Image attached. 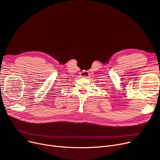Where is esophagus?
Wrapping results in <instances>:
<instances>
[{"mask_svg":"<svg viewBox=\"0 0 160 160\" xmlns=\"http://www.w3.org/2000/svg\"><path fill=\"white\" fill-rule=\"evenodd\" d=\"M80 76H81V77H89V73L88 71H82V72H81Z\"/></svg>","mask_w":160,"mask_h":160,"instance_id":"obj_1","label":"esophagus"}]
</instances>
